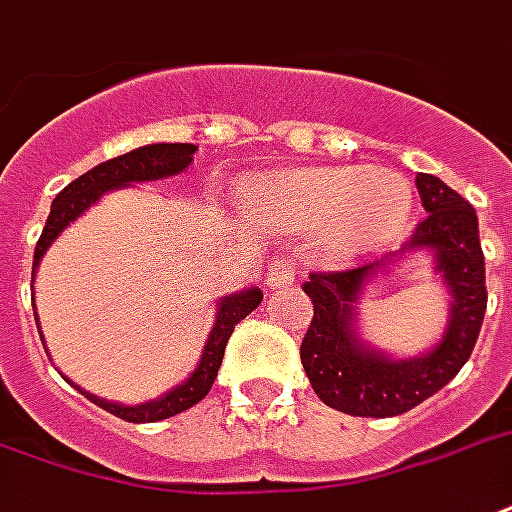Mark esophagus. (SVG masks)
I'll return each mask as SVG.
<instances>
[{
	"label": "esophagus",
	"mask_w": 512,
	"mask_h": 512,
	"mask_svg": "<svg viewBox=\"0 0 512 512\" xmlns=\"http://www.w3.org/2000/svg\"><path fill=\"white\" fill-rule=\"evenodd\" d=\"M295 282V263L287 257H274L271 266L266 268V287L268 290H279Z\"/></svg>",
	"instance_id": "1"
}]
</instances>
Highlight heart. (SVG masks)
Listing matches in <instances>:
<instances>
[{"instance_id":"1","label":"heart","mask_w":512,"mask_h":512,"mask_svg":"<svg viewBox=\"0 0 512 512\" xmlns=\"http://www.w3.org/2000/svg\"><path fill=\"white\" fill-rule=\"evenodd\" d=\"M412 200V184L396 170L333 165L263 181L246 206L293 233H320L331 255L361 257L399 236Z\"/></svg>"}]
</instances>
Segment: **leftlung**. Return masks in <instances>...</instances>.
Returning <instances> with one entry per match:
<instances>
[{
  "label": "left lung",
  "instance_id": "8db88e82",
  "mask_svg": "<svg viewBox=\"0 0 512 512\" xmlns=\"http://www.w3.org/2000/svg\"><path fill=\"white\" fill-rule=\"evenodd\" d=\"M429 217L407 244L369 266L342 274H312L304 293L314 320L301 342V363L323 404L358 418H393L445 388L469 361L486 314V263L478 214L456 189L418 173ZM429 254L449 293V320L437 343L418 356H393L362 336L360 306L374 284L410 254Z\"/></svg>",
  "mask_w": 512,
  "mask_h": 512
}]
</instances>
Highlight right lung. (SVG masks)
<instances>
[{"label": "right lung", "instance_id": "1", "mask_svg": "<svg viewBox=\"0 0 512 512\" xmlns=\"http://www.w3.org/2000/svg\"><path fill=\"white\" fill-rule=\"evenodd\" d=\"M198 151L195 143H149V146H140V149H132L121 157H113L108 162H100L97 168L86 170L83 176H78L75 181H70L67 187L56 195V200L51 203V214L45 219L43 236L34 246V263H32V287L34 276H37V268L43 263V255L51 249L56 238L62 236L67 227L73 225L75 219L86 214L94 203H100L102 195H108L113 189L132 187V184H146V181H162L170 179V176H179L192 165V154ZM34 301V298H32ZM263 301V290L257 285H249L244 290H236V293L222 295L217 301V312H214V325L206 336V344L200 350V358L195 363V369L179 382L173 385L170 391H165L157 399L140 401V404H121V401H108L97 396V393L86 391L81 385H75L67 374H62L64 380L70 382L73 388L86 396L89 401H94L97 407L108 410L111 415L121 420H130V423H157V420L173 418L179 412L195 407L200 399H206V393L211 391V385L217 380L219 366H222V358H225V344L230 339V333L236 328V323H241L246 314L255 312L257 306ZM34 306V304H32ZM34 320H37V331H40V339L45 344L43 328H40V317L34 312Z\"/></svg>", "mask_w": 512, "mask_h": 512}]
</instances>
